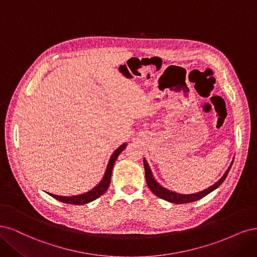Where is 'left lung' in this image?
<instances>
[{
	"instance_id": "8db88e82",
	"label": "left lung",
	"mask_w": 257,
	"mask_h": 257,
	"mask_svg": "<svg viewBox=\"0 0 257 257\" xmlns=\"http://www.w3.org/2000/svg\"><path fill=\"white\" fill-rule=\"evenodd\" d=\"M233 162H234V160H231L229 167L227 168L225 173L223 174V176L217 181L216 184H213L209 188H207V189L203 190V191H200V192H197V193L180 194V193L171 191V190L162 187L158 183V181L155 179V177L153 175V172H152V170L150 168V165H148L147 161L145 160V158L143 159V164H144V169H145V177H146V183H147L148 188H150L152 190V192L154 194H156L158 197L162 198V200L168 201L170 203H174V204H186V203L195 202V201L201 200V198H203L207 194H209L210 192H212L213 190H216L223 183V181H224V179L226 178L227 174H228V172H229V170L231 168V164H233Z\"/></svg>"
}]
</instances>
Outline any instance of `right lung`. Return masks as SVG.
<instances>
[{"label": "right lung", "mask_w": 257, "mask_h": 257, "mask_svg": "<svg viewBox=\"0 0 257 257\" xmlns=\"http://www.w3.org/2000/svg\"><path fill=\"white\" fill-rule=\"evenodd\" d=\"M126 145H127L126 143H123L117 148V150L114 151L109 162H107L105 173H104L102 179L100 180V183H99L92 190H89V191H87L83 194H78V195H72V196H61V195H55V194H50V193L49 194H50L52 197H54L57 201L66 203V204H71V205H83V204H87L89 202L95 201L96 198L101 196L106 191L107 188H109L114 163H115V161H116L119 154L123 151V148L126 147Z\"/></svg>", "instance_id": "1"}]
</instances>
